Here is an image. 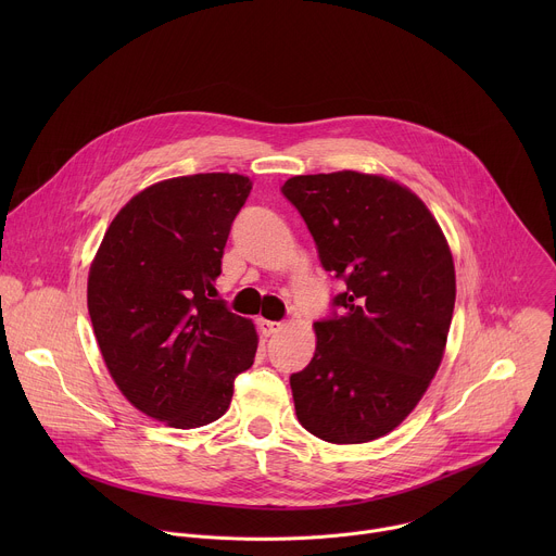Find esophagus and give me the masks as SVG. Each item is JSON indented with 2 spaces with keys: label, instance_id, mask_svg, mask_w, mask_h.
I'll use <instances>...</instances> for the list:
<instances>
[{
  "label": "esophagus",
  "instance_id": "1",
  "mask_svg": "<svg viewBox=\"0 0 556 556\" xmlns=\"http://www.w3.org/2000/svg\"><path fill=\"white\" fill-rule=\"evenodd\" d=\"M257 326H260V332H262L264 337H273V334H277V332L283 328V324H279V321H268V319H260Z\"/></svg>",
  "mask_w": 556,
  "mask_h": 556
}]
</instances>
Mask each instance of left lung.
I'll return each mask as SVG.
<instances>
[{"label":"left lung","instance_id":"left-lung-1","mask_svg":"<svg viewBox=\"0 0 556 556\" xmlns=\"http://www.w3.org/2000/svg\"><path fill=\"white\" fill-rule=\"evenodd\" d=\"M321 266L345 281L314 324L309 365L290 376L296 418L332 444L387 435L435 376L455 305L448 244L407 187L358 172L294 176L281 187Z\"/></svg>","mask_w":556,"mask_h":556}]
</instances>
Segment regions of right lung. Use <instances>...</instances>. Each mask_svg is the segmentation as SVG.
<instances>
[{
	"label": "right lung",
	"mask_w": 556,
	"mask_h": 556,
	"mask_svg": "<svg viewBox=\"0 0 556 556\" xmlns=\"http://www.w3.org/2000/svg\"><path fill=\"white\" fill-rule=\"evenodd\" d=\"M251 189L240 174L151 185L112 219L90 268L88 309L114 382L176 429L224 416L237 374L255 361L253 324L211 299Z\"/></svg>",
	"instance_id": "right-lung-1"
}]
</instances>
